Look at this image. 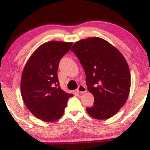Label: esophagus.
Listing matches in <instances>:
<instances>
[{"instance_id":"34e87169","label":"esophagus","mask_w":150,"mask_h":150,"mask_svg":"<svg viewBox=\"0 0 150 150\" xmlns=\"http://www.w3.org/2000/svg\"><path fill=\"white\" fill-rule=\"evenodd\" d=\"M77 92H80V93H85L86 91H87V89H86V87L84 85H79V87H78V88H77Z\"/></svg>"}]
</instances>
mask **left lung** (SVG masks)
Segmentation results:
<instances>
[{
  "mask_svg": "<svg viewBox=\"0 0 150 150\" xmlns=\"http://www.w3.org/2000/svg\"><path fill=\"white\" fill-rule=\"evenodd\" d=\"M71 50L83 67L87 89L94 98V105L86 108L87 112L98 120L114 116L130 93V73L124 56L100 37L78 41Z\"/></svg>",
  "mask_w": 150,
  "mask_h": 150,
  "instance_id": "1",
  "label": "left lung"
}]
</instances>
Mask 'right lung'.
<instances>
[{"label": "right lung", "mask_w": 150, "mask_h": 150, "mask_svg": "<svg viewBox=\"0 0 150 150\" xmlns=\"http://www.w3.org/2000/svg\"><path fill=\"white\" fill-rule=\"evenodd\" d=\"M72 42L51 41L37 48L24 67L20 89L22 99L34 116L46 122L59 119L73 94L59 87L57 70Z\"/></svg>", "instance_id": "right-lung-1"}]
</instances>
